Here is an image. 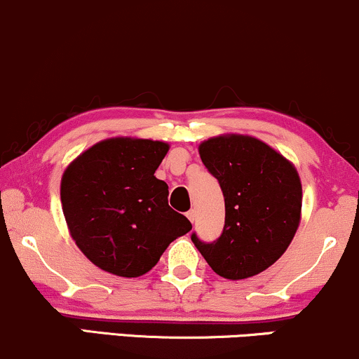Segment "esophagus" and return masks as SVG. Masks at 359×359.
<instances>
[{
	"mask_svg": "<svg viewBox=\"0 0 359 359\" xmlns=\"http://www.w3.org/2000/svg\"><path fill=\"white\" fill-rule=\"evenodd\" d=\"M187 217H188V220L191 222V223L195 222V220H196V213H195V210H189V212L187 213Z\"/></svg>",
	"mask_w": 359,
	"mask_h": 359,
	"instance_id": "esophagus-1",
	"label": "esophagus"
}]
</instances>
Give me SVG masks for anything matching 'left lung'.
Returning <instances> with one entry per match:
<instances>
[{"instance_id": "left-lung-1", "label": "left lung", "mask_w": 359, "mask_h": 359, "mask_svg": "<svg viewBox=\"0 0 359 359\" xmlns=\"http://www.w3.org/2000/svg\"><path fill=\"white\" fill-rule=\"evenodd\" d=\"M200 158L220 183L225 225L212 243H193L218 276L247 279L269 269L287 250L301 222L297 170L265 142L242 134L203 141Z\"/></svg>"}]
</instances>
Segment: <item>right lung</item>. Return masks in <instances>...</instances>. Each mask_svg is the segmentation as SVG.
Here are the masks:
<instances>
[{
    "label": "right lung",
    "mask_w": 359,
    "mask_h": 359,
    "mask_svg": "<svg viewBox=\"0 0 359 359\" xmlns=\"http://www.w3.org/2000/svg\"><path fill=\"white\" fill-rule=\"evenodd\" d=\"M170 144L111 137L83 151L62 176L60 198L72 238L102 271L139 277L168 245L191 230L168 205V184L154 176Z\"/></svg>",
    "instance_id": "obj_1"
}]
</instances>
